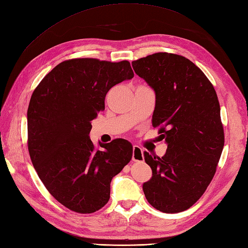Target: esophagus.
Returning <instances> with one entry per match:
<instances>
[{
  "label": "esophagus",
  "mask_w": 248,
  "mask_h": 248,
  "mask_svg": "<svg viewBox=\"0 0 248 248\" xmlns=\"http://www.w3.org/2000/svg\"><path fill=\"white\" fill-rule=\"evenodd\" d=\"M143 152L142 149L139 148L138 145H133V155H132V160L133 161H143Z\"/></svg>",
  "instance_id": "esophagus-1"
}]
</instances>
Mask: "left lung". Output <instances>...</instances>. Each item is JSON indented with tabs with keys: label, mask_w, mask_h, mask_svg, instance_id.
<instances>
[{
	"label": "left lung",
	"mask_w": 248,
	"mask_h": 248,
	"mask_svg": "<svg viewBox=\"0 0 248 248\" xmlns=\"http://www.w3.org/2000/svg\"><path fill=\"white\" fill-rule=\"evenodd\" d=\"M154 89V128L168 143L162 157L144 152L153 176L143 183L148 202L162 213H180L200 199L214 178L224 130L212 82L188 59L158 52L132 62Z\"/></svg>",
	"instance_id": "8db88e82"
}]
</instances>
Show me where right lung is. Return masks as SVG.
<instances>
[{
    "instance_id": "1",
    "label": "right lung",
    "mask_w": 248,
    "mask_h": 248,
    "mask_svg": "<svg viewBox=\"0 0 248 248\" xmlns=\"http://www.w3.org/2000/svg\"><path fill=\"white\" fill-rule=\"evenodd\" d=\"M134 73L128 61L72 59L53 68L34 89L27 111L28 151L44 186L61 204L91 214L110 199V185L133 155L122 138L93 144L91 122L105 110L112 87Z\"/></svg>"
}]
</instances>
